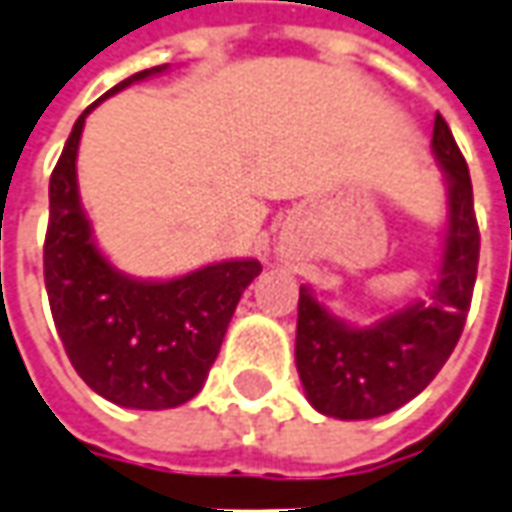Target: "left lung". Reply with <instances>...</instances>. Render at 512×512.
I'll return each instance as SVG.
<instances>
[{"instance_id": "1", "label": "left lung", "mask_w": 512, "mask_h": 512, "mask_svg": "<svg viewBox=\"0 0 512 512\" xmlns=\"http://www.w3.org/2000/svg\"><path fill=\"white\" fill-rule=\"evenodd\" d=\"M432 153L446 172L449 231L438 281L424 301L357 329L301 287L295 365L309 404L323 415L365 421L404 407L438 376L463 334L477 281L479 228L468 164L440 114Z\"/></svg>"}]
</instances>
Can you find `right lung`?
Instances as JSON below:
<instances>
[{"instance_id": "add662e5", "label": "right lung", "mask_w": 512, "mask_h": 512, "mask_svg": "<svg viewBox=\"0 0 512 512\" xmlns=\"http://www.w3.org/2000/svg\"><path fill=\"white\" fill-rule=\"evenodd\" d=\"M167 69L122 80L105 97ZM91 102L74 122L49 178L44 284L66 357L102 398L130 410H169L200 393L256 259L209 264L169 281L119 273L97 248L77 192V147Z\"/></svg>"}]
</instances>
